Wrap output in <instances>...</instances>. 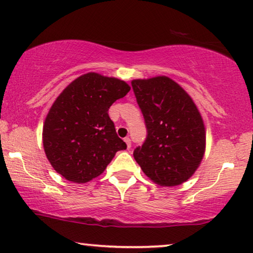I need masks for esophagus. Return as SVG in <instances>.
<instances>
[{
  "label": "esophagus",
  "mask_w": 253,
  "mask_h": 253,
  "mask_svg": "<svg viewBox=\"0 0 253 253\" xmlns=\"http://www.w3.org/2000/svg\"><path fill=\"white\" fill-rule=\"evenodd\" d=\"M124 141H126V143L127 148H130V147H131V139H130V138H129V137L124 138Z\"/></svg>",
  "instance_id": "esophagus-1"
}]
</instances>
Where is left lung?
Wrapping results in <instances>:
<instances>
[{
  "instance_id": "obj_1",
  "label": "left lung",
  "mask_w": 253,
  "mask_h": 253,
  "mask_svg": "<svg viewBox=\"0 0 253 253\" xmlns=\"http://www.w3.org/2000/svg\"><path fill=\"white\" fill-rule=\"evenodd\" d=\"M146 126V140L133 157L145 175L162 186L182 184L204 157L205 126L190 95L166 76L131 82Z\"/></svg>"
}]
</instances>
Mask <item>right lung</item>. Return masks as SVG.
Here are the masks:
<instances>
[{
    "label": "right lung",
    "mask_w": 253,
    "mask_h": 253,
    "mask_svg": "<svg viewBox=\"0 0 253 253\" xmlns=\"http://www.w3.org/2000/svg\"><path fill=\"white\" fill-rule=\"evenodd\" d=\"M130 86L117 78L88 72L57 96L42 130L44 153L68 181L86 183L105 171L126 144L117 136L108 110Z\"/></svg>",
    "instance_id": "add662e5"
}]
</instances>
